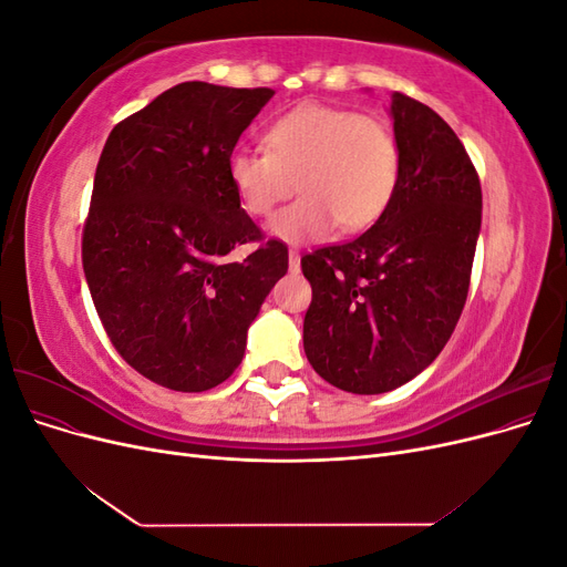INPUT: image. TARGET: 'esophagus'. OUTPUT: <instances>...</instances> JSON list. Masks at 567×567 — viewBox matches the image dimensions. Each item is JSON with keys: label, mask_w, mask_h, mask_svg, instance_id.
I'll return each instance as SVG.
<instances>
[{"label": "esophagus", "mask_w": 567, "mask_h": 567, "mask_svg": "<svg viewBox=\"0 0 567 567\" xmlns=\"http://www.w3.org/2000/svg\"><path fill=\"white\" fill-rule=\"evenodd\" d=\"M288 267L293 274L300 271V252L298 250H288Z\"/></svg>", "instance_id": "obj_1"}]
</instances>
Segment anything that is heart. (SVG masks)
I'll return each mask as SVG.
<instances>
[{
	"mask_svg": "<svg viewBox=\"0 0 567 567\" xmlns=\"http://www.w3.org/2000/svg\"><path fill=\"white\" fill-rule=\"evenodd\" d=\"M229 182L252 217H269L298 184L302 196L271 219L269 234L312 244L336 225L362 231L388 210L400 184V146L381 117L302 104L267 127L265 151L231 153Z\"/></svg>",
	"mask_w": 567,
	"mask_h": 567,
	"instance_id": "b5f03b06",
	"label": "heart"
}]
</instances>
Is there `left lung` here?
<instances>
[{
    "label": "left lung",
    "instance_id": "1",
    "mask_svg": "<svg viewBox=\"0 0 567 567\" xmlns=\"http://www.w3.org/2000/svg\"><path fill=\"white\" fill-rule=\"evenodd\" d=\"M400 184L354 241L302 257L312 284L302 342L315 371L354 394L409 383L447 346L466 305L483 192L454 130L421 101L390 96Z\"/></svg>",
    "mask_w": 567,
    "mask_h": 567
}]
</instances>
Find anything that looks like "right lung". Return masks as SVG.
I'll use <instances>...</instances> for the list:
<instances>
[{
  "mask_svg": "<svg viewBox=\"0 0 567 567\" xmlns=\"http://www.w3.org/2000/svg\"><path fill=\"white\" fill-rule=\"evenodd\" d=\"M274 96L182 82L117 123L94 175L82 267L101 323L148 381L203 392L241 364L288 248L262 241L229 182L238 136ZM260 243L246 261L228 252Z\"/></svg>",
  "mask_w": 567,
  "mask_h": 567,
  "instance_id": "right-lung-1",
  "label": "right lung"
}]
</instances>
